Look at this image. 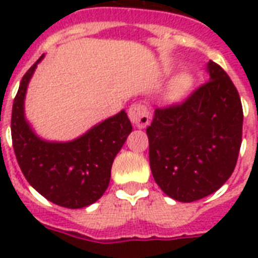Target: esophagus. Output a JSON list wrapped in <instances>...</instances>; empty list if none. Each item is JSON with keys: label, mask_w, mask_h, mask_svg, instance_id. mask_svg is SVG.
Masks as SVG:
<instances>
[{"label": "esophagus", "mask_w": 258, "mask_h": 258, "mask_svg": "<svg viewBox=\"0 0 258 258\" xmlns=\"http://www.w3.org/2000/svg\"><path fill=\"white\" fill-rule=\"evenodd\" d=\"M128 116L138 128H145L150 121L149 108L143 103H135L131 105L128 109Z\"/></svg>", "instance_id": "obj_1"}]
</instances>
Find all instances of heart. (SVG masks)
<instances>
[{"instance_id":"heart-1","label":"heart","mask_w":258,"mask_h":258,"mask_svg":"<svg viewBox=\"0 0 258 258\" xmlns=\"http://www.w3.org/2000/svg\"><path fill=\"white\" fill-rule=\"evenodd\" d=\"M190 86H191V79L188 78L187 75L176 76L171 83V96L174 99H179L187 92Z\"/></svg>"}]
</instances>
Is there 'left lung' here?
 Masks as SVG:
<instances>
[{
	"label": "left lung",
	"mask_w": 258,
	"mask_h": 258,
	"mask_svg": "<svg viewBox=\"0 0 258 258\" xmlns=\"http://www.w3.org/2000/svg\"><path fill=\"white\" fill-rule=\"evenodd\" d=\"M210 80L184 100L155 109L147 127L150 167L158 186L180 202L217 191L236 167L242 142V104L236 86L217 62Z\"/></svg>",
	"instance_id": "left-lung-1"
}]
</instances>
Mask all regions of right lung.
<instances>
[{"instance_id": "obj_1", "label": "right lung", "mask_w": 258, "mask_h": 258, "mask_svg": "<svg viewBox=\"0 0 258 258\" xmlns=\"http://www.w3.org/2000/svg\"><path fill=\"white\" fill-rule=\"evenodd\" d=\"M41 58L26 71L14 97V154L26 180L42 197L62 208H86L96 202L108 187L112 162L133 125L127 113L120 111L72 142L50 143L36 137L24 117V97Z\"/></svg>"}]
</instances>
